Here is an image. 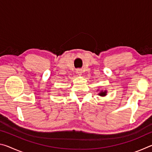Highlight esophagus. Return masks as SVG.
<instances>
[{
    "instance_id": "1",
    "label": "esophagus",
    "mask_w": 152,
    "mask_h": 152,
    "mask_svg": "<svg viewBox=\"0 0 152 152\" xmlns=\"http://www.w3.org/2000/svg\"><path fill=\"white\" fill-rule=\"evenodd\" d=\"M82 70H80V69H77L76 70V74H78V76H81L82 75Z\"/></svg>"
}]
</instances>
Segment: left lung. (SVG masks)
Segmentation results:
<instances>
[{
  "label": "left lung",
  "mask_w": 152,
  "mask_h": 152,
  "mask_svg": "<svg viewBox=\"0 0 152 152\" xmlns=\"http://www.w3.org/2000/svg\"><path fill=\"white\" fill-rule=\"evenodd\" d=\"M107 91H101L99 93V95L101 96H104L105 95H107Z\"/></svg>",
  "instance_id": "left-lung-1"
}]
</instances>
